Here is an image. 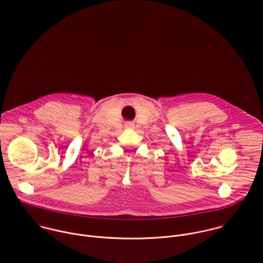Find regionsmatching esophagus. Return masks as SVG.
I'll list each match as a JSON object with an SVG mask.
<instances>
[{
	"instance_id": "1",
	"label": "esophagus",
	"mask_w": 263,
	"mask_h": 263,
	"mask_svg": "<svg viewBox=\"0 0 263 263\" xmlns=\"http://www.w3.org/2000/svg\"><path fill=\"white\" fill-rule=\"evenodd\" d=\"M128 127H133V124H132V123H129V124H128Z\"/></svg>"
}]
</instances>
